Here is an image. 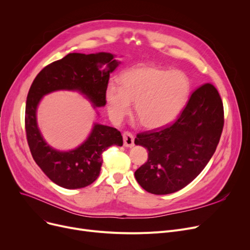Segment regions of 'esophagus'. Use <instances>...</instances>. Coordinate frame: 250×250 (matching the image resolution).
I'll return each instance as SVG.
<instances>
[{
    "label": "esophagus",
    "instance_id": "obj_1",
    "mask_svg": "<svg viewBox=\"0 0 250 250\" xmlns=\"http://www.w3.org/2000/svg\"><path fill=\"white\" fill-rule=\"evenodd\" d=\"M124 138V145L127 148H132L134 146V136L132 133L125 132L123 135Z\"/></svg>",
    "mask_w": 250,
    "mask_h": 250
}]
</instances>
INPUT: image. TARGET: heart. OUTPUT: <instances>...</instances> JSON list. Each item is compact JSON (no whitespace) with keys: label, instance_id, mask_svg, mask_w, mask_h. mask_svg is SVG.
<instances>
[{"label":"heart","instance_id":"obj_1","mask_svg":"<svg viewBox=\"0 0 250 250\" xmlns=\"http://www.w3.org/2000/svg\"><path fill=\"white\" fill-rule=\"evenodd\" d=\"M121 87L108 84L105 91L108 112L115 121L129 113L130 103L140 124L154 129L174 122L188 99L191 83L181 71L140 63L120 77Z\"/></svg>","mask_w":250,"mask_h":250}]
</instances>
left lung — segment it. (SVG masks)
<instances>
[{
    "label": "left lung",
    "instance_id": "obj_1",
    "mask_svg": "<svg viewBox=\"0 0 250 250\" xmlns=\"http://www.w3.org/2000/svg\"><path fill=\"white\" fill-rule=\"evenodd\" d=\"M224 126V108L217 89L204 84L191 94L172 125L137 135L147 162L135 172L139 185L153 194L180 190L211 160Z\"/></svg>",
    "mask_w": 250,
    "mask_h": 250
}]
</instances>
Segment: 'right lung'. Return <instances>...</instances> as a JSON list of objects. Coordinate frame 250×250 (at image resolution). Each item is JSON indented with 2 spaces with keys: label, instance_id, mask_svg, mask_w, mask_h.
I'll return each instance as SVG.
<instances>
[{
  "label": "right lung",
  "instance_id": "right-lung-1",
  "mask_svg": "<svg viewBox=\"0 0 250 250\" xmlns=\"http://www.w3.org/2000/svg\"><path fill=\"white\" fill-rule=\"evenodd\" d=\"M114 57L109 52L69 54L39 72L29 89L25 129L31 155L44 174L63 188H82L94 182L100 173L102 153L110 146H123V136L114 127L95 123L80 146L69 151L57 150L48 145L38 128V104L51 92L68 90L84 95L94 108L104 106L109 76L121 63Z\"/></svg>",
  "mask_w": 250,
  "mask_h": 250
}]
</instances>
